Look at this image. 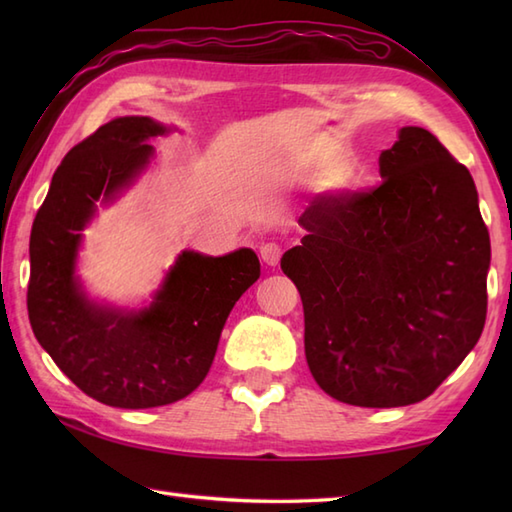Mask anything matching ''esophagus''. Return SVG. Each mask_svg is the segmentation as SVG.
<instances>
[{"label": "esophagus", "mask_w": 512, "mask_h": 512, "mask_svg": "<svg viewBox=\"0 0 512 512\" xmlns=\"http://www.w3.org/2000/svg\"><path fill=\"white\" fill-rule=\"evenodd\" d=\"M259 257H262V262L266 266H277L281 259V248L277 244H264L259 248Z\"/></svg>", "instance_id": "1"}]
</instances>
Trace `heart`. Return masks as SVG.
<instances>
[{"label": "heart", "instance_id": "heart-1", "mask_svg": "<svg viewBox=\"0 0 512 512\" xmlns=\"http://www.w3.org/2000/svg\"><path fill=\"white\" fill-rule=\"evenodd\" d=\"M352 182H354V176H352V173H339V176H336L334 178V184H336V187H352Z\"/></svg>", "mask_w": 512, "mask_h": 512}]
</instances>
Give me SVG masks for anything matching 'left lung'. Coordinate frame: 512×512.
<instances>
[{
  "mask_svg": "<svg viewBox=\"0 0 512 512\" xmlns=\"http://www.w3.org/2000/svg\"><path fill=\"white\" fill-rule=\"evenodd\" d=\"M380 187L321 195L281 257L325 394L356 407L420 402L464 361L486 321L491 237L469 169L422 127L380 154Z\"/></svg>",
  "mask_w": 512,
  "mask_h": 512,
  "instance_id": "1",
  "label": "left lung"
}]
</instances>
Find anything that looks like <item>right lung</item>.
Instances as JSON below:
<instances>
[{"instance_id": "add662e5", "label": "right lung", "mask_w": 512, "mask_h": 512, "mask_svg": "<svg viewBox=\"0 0 512 512\" xmlns=\"http://www.w3.org/2000/svg\"><path fill=\"white\" fill-rule=\"evenodd\" d=\"M173 127L118 116L72 147L54 171L30 233L28 317L39 345L72 383L110 407L171 405L211 369L235 301L259 279L253 248L222 257L182 250L145 308L88 295L76 273L83 231L99 206L134 187Z\"/></svg>"}]
</instances>
